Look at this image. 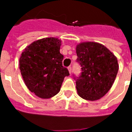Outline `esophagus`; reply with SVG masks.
Instances as JSON below:
<instances>
[{
	"label": "esophagus",
	"mask_w": 132,
	"mask_h": 132,
	"mask_svg": "<svg viewBox=\"0 0 132 132\" xmlns=\"http://www.w3.org/2000/svg\"><path fill=\"white\" fill-rule=\"evenodd\" d=\"M68 71H69V73H70V74H71V72H72V68H71V66H68Z\"/></svg>",
	"instance_id": "34e87169"
}]
</instances>
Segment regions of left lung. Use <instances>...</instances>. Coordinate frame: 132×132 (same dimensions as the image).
Wrapping results in <instances>:
<instances>
[{
  "mask_svg": "<svg viewBox=\"0 0 132 132\" xmlns=\"http://www.w3.org/2000/svg\"><path fill=\"white\" fill-rule=\"evenodd\" d=\"M76 53L82 67L76 81L78 95L91 101L100 99L114 82L119 70L117 57L104 45L94 42L78 44Z\"/></svg>",
  "mask_w": 132,
  "mask_h": 132,
  "instance_id": "8db88e82",
  "label": "left lung"
}]
</instances>
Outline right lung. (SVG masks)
<instances>
[{
    "label": "right lung",
    "mask_w": 132,
    "mask_h": 132,
    "mask_svg": "<svg viewBox=\"0 0 132 132\" xmlns=\"http://www.w3.org/2000/svg\"><path fill=\"white\" fill-rule=\"evenodd\" d=\"M61 42L56 38L36 40L24 49L20 57V70L24 84L41 98L56 95L64 77L69 75L68 69L62 66Z\"/></svg>",
    "instance_id": "1"
}]
</instances>
